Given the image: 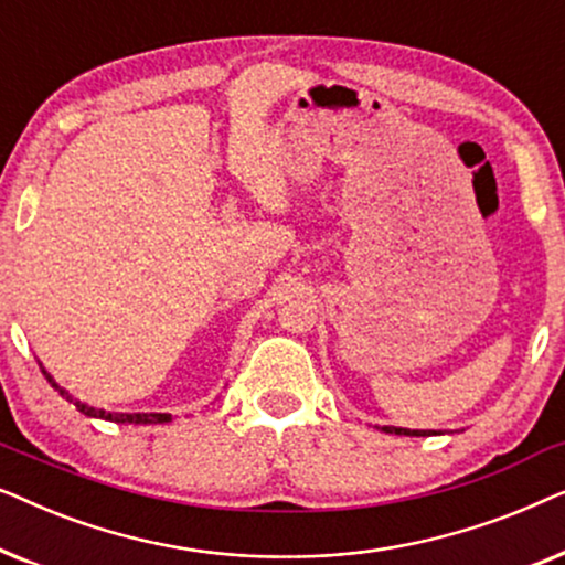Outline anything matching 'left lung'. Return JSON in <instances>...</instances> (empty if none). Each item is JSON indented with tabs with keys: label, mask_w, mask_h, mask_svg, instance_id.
<instances>
[{
	"label": "left lung",
	"mask_w": 565,
	"mask_h": 565,
	"mask_svg": "<svg viewBox=\"0 0 565 565\" xmlns=\"http://www.w3.org/2000/svg\"><path fill=\"white\" fill-rule=\"evenodd\" d=\"M381 431H388V435H404V437H431L439 435L435 429H404V427H377Z\"/></svg>",
	"instance_id": "1"
}]
</instances>
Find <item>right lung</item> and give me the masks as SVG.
<instances>
[{
  "label": "right lung",
  "mask_w": 565,
  "mask_h": 565,
  "mask_svg": "<svg viewBox=\"0 0 565 565\" xmlns=\"http://www.w3.org/2000/svg\"><path fill=\"white\" fill-rule=\"evenodd\" d=\"M38 365H41V362H38ZM41 370H43L45 381L51 383V388L58 391V396H64L68 404L76 406V412H82L84 416H92V419H105V422H118V424H164V422H172V414H157V412H153V414H120V412H105V408H95V406L84 404V401H79V398H74L66 388H61V385L53 381V375L43 365H41Z\"/></svg>",
  "instance_id": "1"
}]
</instances>
